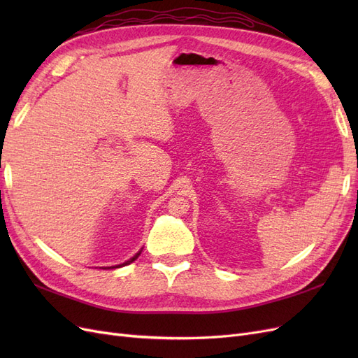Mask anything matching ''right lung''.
Here are the masks:
<instances>
[{"label": "right lung", "mask_w": 358, "mask_h": 358, "mask_svg": "<svg viewBox=\"0 0 358 358\" xmlns=\"http://www.w3.org/2000/svg\"><path fill=\"white\" fill-rule=\"evenodd\" d=\"M140 252H142V251H140ZM140 252H138V254H136V255H134L133 258H129V259H128V262H125L124 264H119V266H113V267H106V268H115V267H122V266H127V264H129V263H133V262H134V259H137V257L140 255Z\"/></svg>", "instance_id": "1"}]
</instances>
